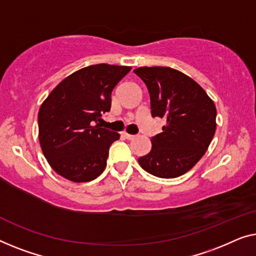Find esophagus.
Here are the masks:
<instances>
[{"label":"esophagus","mask_w":256,"mask_h":256,"mask_svg":"<svg viewBox=\"0 0 256 256\" xmlns=\"http://www.w3.org/2000/svg\"><path fill=\"white\" fill-rule=\"evenodd\" d=\"M123 136H124L125 138H126L128 140H132V139H134V138H136V136L130 134V133H126V132H124V133H123Z\"/></svg>","instance_id":"34e87169"}]
</instances>
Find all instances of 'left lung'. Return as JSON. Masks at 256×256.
<instances>
[{"instance_id":"left-lung-1","label":"left lung","mask_w":256,"mask_h":256,"mask_svg":"<svg viewBox=\"0 0 256 256\" xmlns=\"http://www.w3.org/2000/svg\"><path fill=\"white\" fill-rule=\"evenodd\" d=\"M145 82L153 117L167 120L153 136L152 150L139 158L147 172L161 178L186 174L208 148L216 132V106L200 86L170 67H139L133 70Z\"/></svg>"}]
</instances>
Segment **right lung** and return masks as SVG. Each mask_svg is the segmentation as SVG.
Here are the masks:
<instances>
[{
    "label": "right lung",
    "mask_w": 256,
    "mask_h": 256,
    "mask_svg": "<svg viewBox=\"0 0 256 256\" xmlns=\"http://www.w3.org/2000/svg\"><path fill=\"white\" fill-rule=\"evenodd\" d=\"M131 70L98 64L81 68L50 92L38 112L39 142L56 174L72 182H89L106 167L111 144L120 133L98 122L111 108V92Z\"/></svg>",
    "instance_id": "obj_1"
}]
</instances>
